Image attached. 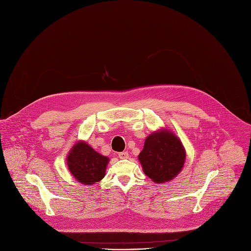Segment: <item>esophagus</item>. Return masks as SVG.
Returning <instances> with one entry per match:
<instances>
[{
	"label": "esophagus",
	"mask_w": 251,
	"mask_h": 251,
	"mask_svg": "<svg viewBox=\"0 0 251 251\" xmlns=\"http://www.w3.org/2000/svg\"><path fill=\"white\" fill-rule=\"evenodd\" d=\"M119 157H120V159H122V160L127 159V158H128V152H127V151H122V152L119 153Z\"/></svg>",
	"instance_id": "34e87169"
}]
</instances>
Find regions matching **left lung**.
I'll use <instances>...</instances> for the list:
<instances>
[{
  "mask_svg": "<svg viewBox=\"0 0 251 251\" xmlns=\"http://www.w3.org/2000/svg\"><path fill=\"white\" fill-rule=\"evenodd\" d=\"M139 161L153 183L164 184L175 179L183 170L186 150L176 133L162 127L147 137Z\"/></svg>",
  "mask_w": 251,
  "mask_h": 251,
  "instance_id": "8db88e82",
  "label": "left lung"
}]
</instances>
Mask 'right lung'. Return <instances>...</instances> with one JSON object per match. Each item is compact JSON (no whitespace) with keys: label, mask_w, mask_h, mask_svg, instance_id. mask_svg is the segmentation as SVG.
I'll return each instance as SVG.
<instances>
[{"label":"right lung","mask_w":251,"mask_h":251,"mask_svg":"<svg viewBox=\"0 0 251 251\" xmlns=\"http://www.w3.org/2000/svg\"><path fill=\"white\" fill-rule=\"evenodd\" d=\"M67 168L73 178L85 186L101 181L109 159L91 148L85 141L76 142L66 157Z\"/></svg>","instance_id":"right-lung-1"}]
</instances>
